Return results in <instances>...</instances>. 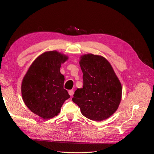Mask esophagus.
Segmentation results:
<instances>
[{"instance_id":"1","label":"esophagus","mask_w":154,"mask_h":154,"mask_svg":"<svg viewBox=\"0 0 154 154\" xmlns=\"http://www.w3.org/2000/svg\"><path fill=\"white\" fill-rule=\"evenodd\" d=\"M69 95L71 96H72L73 94H74V91H73L72 90L69 91Z\"/></svg>"}]
</instances>
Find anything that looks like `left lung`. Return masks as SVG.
I'll use <instances>...</instances> for the list:
<instances>
[{"instance_id": "left-lung-1", "label": "left lung", "mask_w": 154, "mask_h": 154, "mask_svg": "<svg viewBox=\"0 0 154 154\" xmlns=\"http://www.w3.org/2000/svg\"><path fill=\"white\" fill-rule=\"evenodd\" d=\"M83 87L74 92L72 101L87 118L101 122L118 110L122 86L110 62L100 55L88 53L80 58Z\"/></svg>"}]
</instances>
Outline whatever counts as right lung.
Returning a JSON list of instances; mask_svg holds the SVG:
<instances>
[{
    "instance_id": "1",
    "label": "right lung",
    "mask_w": 154,
    "mask_h": 154,
    "mask_svg": "<svg viewBox=\"0 0 154 154\" xmlns=\"http://www.w3.org/2000/svg\"><path fill=\"white\" fill-rule=\"evenodd\" d=\"M69 57L58 51H45L32 63L22 79L21 93L25 105L44 119L58 116L65 101L70 97L63 88L62 63Z\"/></svg>"
}]
</instances>
